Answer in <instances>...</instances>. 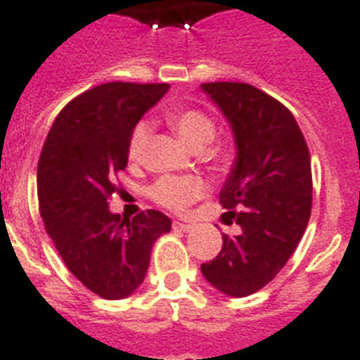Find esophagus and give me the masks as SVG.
<instances>
[{
  "instance_id": "1",
  "label": "esophagus",
  "mask_w": 360,
  "mask_h": 360,
  "mask_svg": "<svg viewBox=\"0 0 360 360\" xmlns=\"http://www.w3.org/2000/svg\"><path fill=\"white\" fill-rule=\"evenodd\" d=\"M174 230L175 231H183V233H188V231L194 230V226L185 224V222H174Z\"/></svg>"
}]
</instances>
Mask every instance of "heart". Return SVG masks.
<instances>
[{
    "mask_svg": "<svg viewBox=\"0 0 360 360\" xmlns=\"http://www.w3.org/2000/svg\"><path fill=\"white\" fill-rule=\"evenodd\" d=\"M169 127L192 147L203 149L217 136V123L207 112L198 108H177L168 114ZM149 127L136 124L129 138L130 162H141L146 157ZM207 191V183L198 175H162L151 185V198L158 205L172 211H185Z\"/></svg>",
    "mask_w": 360,
    "mask_h": 360,
    "instance_id": "1",
    "label": "heart"
}]
</instances>
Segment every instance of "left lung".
<instances>
[{
  "instance_id": "left-lung-1",
  "label": "left lung",
  "mask_w": 360,
  "mask_h": 360,
  "mask_svg": "<svg viewBox=\"0 0 360 360\" xmlns=\"http://www.w3.org/2000/svg\"><path fill=\"white\" fill-rule=\"evenodd\" d=\"M231 124L237 157L220 191L237 236H222V250L202 273L230 297L262 290L282 271L307 230L312 211L310 153L290 110L240 82L202 84Z\"/></svg>"
}]
</instances>
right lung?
I'll return each mask as SVG.
<instances>
[{
  "mask_svg": "<svg viewBox=\"0 0 360 360\" xmlns=\"http://www.w3.org/2000/svg\"><path fill=\"white\" fill-rule=\"evenodd\" d=\"M168 84L110 82L82 93L53 121L37 168L46 233L87 290L117 301L143 282L155 240L172 220L147 209L121 219L108 209L115 175L129 162V138Z\"/></svg>",
  "mask_w": 360,
  "mask_h": 360,
  "instance_id": "add662e5",
  "label": "right lung"
}]
</instances>
